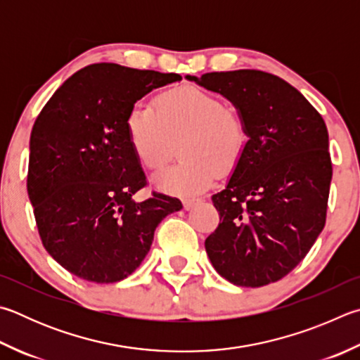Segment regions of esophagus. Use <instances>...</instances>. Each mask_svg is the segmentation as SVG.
<instances>
[{"label": "esophagus", "instance_id": "1", "mask_svg": "<svg viewBox=\"0 0 360 360\" xmlns=\"http://www.w3.org/2000/svg\"><path fill=\"white\" fill-rule=\"evenodd\" d=\"M198 201H200V198H197V197H184V198H182V202H184L186 209H191L193 205H197Z\"/></svg>", "mask_w": 360, "mask_h": 360}]
</instances>
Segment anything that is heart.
Returning <instances> with one entry per match:
<instances>
[{"label":"heart","mask_w":360,"mask_h":360,"mask_svg":"<svg viewBox=\"0 0 360 360\" xmlns=\"http://www.w3.org/2000/svg\"><path fill=\"white\" fill-rule=\"evenodd\" d=\"M129 143L143 167L155 172L179 143L181 162L154 176V184L169 193H197L243 158L248 134L244 116L225 107L217 96L197 86L162 93L154 105L139 103L126 121Z\"/></svg>","instance_id":"1"}]
</instances>
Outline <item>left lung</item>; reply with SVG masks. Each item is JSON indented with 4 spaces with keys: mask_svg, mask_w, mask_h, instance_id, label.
<instances>
[{
    "mask_svg": "<svg viewBox=\"0 0 360 360\" xmlns=\"http://www.w3.org/2000/svg\"><path fill=\"white\" fill-rule=\"evenodd\" d=\"M244 116L247 146L225 188L212 195L220 224L205 247L228 282L258 288L305 258L326 224L332 181L324 120L299 91L263 70L186 75Z\"/></svg>",
    "mask_w": 360,
    "mask_h": 360,
    "instance_id": "obj_1",
    "label": "left lung"
}]
</instances>
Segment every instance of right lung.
<instances>
[{"instance_id":"obj_1","label":"right lung","mask_w":360,"mask_h":360,"mask_svg":"<svg viewBox=\"0 0 360 360\" xmlns=\"http://www.w3.org/2000/svg\"><path fill=\"white\" fill-rule=\"evenodd\" d=\"M178 74L91 64L69 77L31 130L28 197L51 258L94 283L129 277L151 248L154 231L182 202L153 193L129 143L126 121L153 89L181 82Z\"/></svg>"}]
</instances>
